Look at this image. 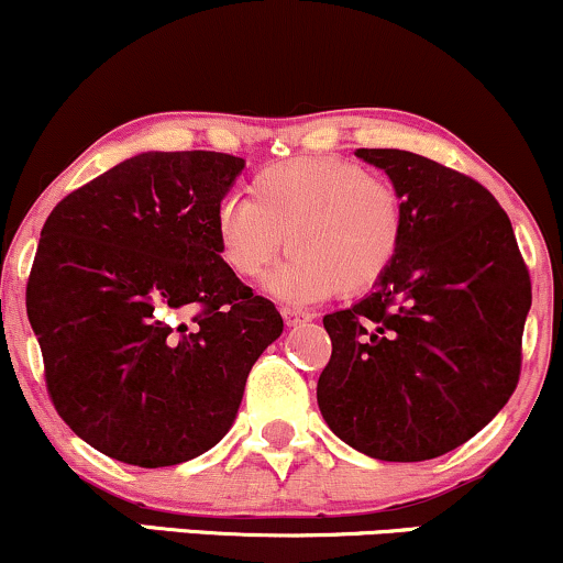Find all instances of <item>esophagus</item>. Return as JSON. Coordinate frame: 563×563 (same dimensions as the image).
<instances>
[{"instance_id": "1", "label": "esophagus", "mask_w": 563, "mask_h": 563, "mask_svg": "<svg viewBox=\"0 0 563 563\" xmlns=\"http://www.w3.org/2000/svg\"><path fill=\"white\" fill-rule=\"evenodd\" d=\"M280 314H283V320H286V325H288V328H294V325H303V322L312 320V314L301 312V309H290V307H283V309H280Z\"/></svg>"}]
</instances>
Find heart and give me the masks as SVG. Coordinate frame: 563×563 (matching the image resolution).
<instances>
[{
	"label": "heart",
	"instance_id": "heart-1",
	"mask_svg": "<svg viewBox=\"0 0 563 563\" xmlns=\"http://www.w3.org/2000/svg\"><path fill=\"white\" fill-rule=\"evenodd\" d=\"M219 260L241 280L267 277L286 301L360 296L376 288L399 260L407 232L402 192L346 158L299 156L264 166L249 200L224 198L214 209Z\"/></svg>",
	"mask_w": 563,
	"mask_h": 563
}]
</instances>
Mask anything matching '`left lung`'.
Instances as JSON below:
<instances>
[{
    "label": "left lung",
    "mask_w": 563,
    "mask_h": 563,
    "mask_svg": "<svg viewBox=\"0 0 563 563\" xmlns=\"http://www.w3.org/2000/svg\"><path fill=\"white\" fill-rule=\"evenodd\" d=\"M402 192L407 232L391 273L325 314L318 380L325 423L378 461H431L479 434L519 384L532 303L514 228L487 187L418 153L360 147Z\"/></svg>",
    "instance_id": "left-lung-1"
}]
</instances>
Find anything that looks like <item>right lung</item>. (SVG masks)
<instances>
[{
  "label": "right lung",
  "instance_id": "obj_1",
  "mask_svg": "<svg viewBox=\"0 0 563 563\" xmlns=\"http://www.w3.org/2000/svg\"><path fill=\"white\" fill-rule=\"evenodd\" d=\"M243 166L211 151L140 153L44 222L25 312L57 416L102 455L161 468L214 448L283 333L275 303L217 251L214 209Z\"/></svg>",
  "mask_w": 563,
  "mask_h": 563
}]
</instances>
